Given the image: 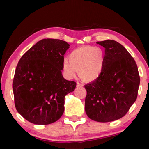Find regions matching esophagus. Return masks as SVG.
I'll return each mask as SVG.
<instances>
[{"label": "esophagus", "instance_id": "obj_1", "mask_svg": "<svg viewBox=\"0 0 149 149\" xmlns=\"http://www.w3.org/2000/svg\"><path fill=\"white\" fill-rule=\"evenodd\" d=\"M77 87H82L83 86V84H82V83H80L79 82L77 83Z\"/></svg>", "mask_w": 149, "mask_h": 149}]
</instances>
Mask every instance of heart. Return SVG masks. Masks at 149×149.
Here are the masks:
<instances>
[{
	"label": "heart",
	"instance_id": "b5f03b06",
	"mask_svg": "<svg viewBox=\"0 0 149 149\" xmlns=\"http://www.w3.org/2000/svg\"><path fill=\"white\" fill-rule=\"evenodd\" d=\"M68 61L65 60L62 64V70L67 78H73L78 71L83 80L92 81L102 72L104 56L100 48L84 46L73 50L69 54Z\"/></svg>",
	"mask_w": 149,
	"mask_h": 149
}]
</instances>
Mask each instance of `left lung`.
Instances as JSON below:
<instances>
[{
	"mask_svg": "<svg viewBox=\"0 0 149 149\" xmlns=\"http://www.w3.org/2000/svg\"><path fill=\"white\" fill-rule=\"evenodd\" d=\"M105 48L104 64L98 78L85 85V110L89 119L110 122L123 117L137 98L140 76L126 49L113 40L97 42Z\"/></svg>",
	"mask_w": 149,
	"mask_h": 149,
	"instance_id": "obj_1",
	"label": "left lung"
}]
</instances>
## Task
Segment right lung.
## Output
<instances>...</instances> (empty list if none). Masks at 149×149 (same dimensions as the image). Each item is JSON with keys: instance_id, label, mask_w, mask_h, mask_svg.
<instances>
[{"instance_id": "right-lung-1", "label": "right lung", "mask_w": 149, "mask_h": 149, "mask_svg": "<svg viewBox=\"0 0 149 149\" xmlns=\"http://www.w3.org/2000/svg\"><path fill=\"white\" fill-rule=\"evenodd\" d=\"M70 47L59 39H42L20 59L13 81L15 106L30 123L48 125L64 111V98L76 87L62 74L64 55Z\"/></svg>"}]
</instances>
